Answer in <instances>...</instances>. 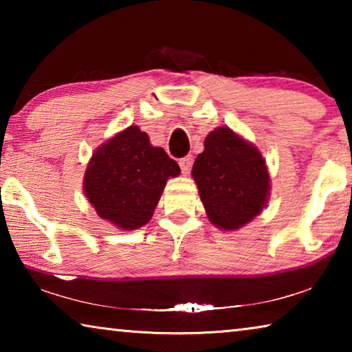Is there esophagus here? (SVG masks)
Instances as JSON below:
<instances>
[{
	"instance_id": "1",
	"label": "esophagus",
	"mask_w": 352,
	"mask_h": 352,
	"mask_svg": "<svg viewBox=\"0 0 352 352\" xmlns=\"http://www.w3.org/2000/svg\"><path fill=\"white\" fill-rule=\"evenodd\" d=\"M178 164H180L183 174H189L190 166H192V157H183V158H180V162H178Z\"/></svg>"
}]
</instances>
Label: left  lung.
<instances>
[{"mask_svg":"<svg viewBox=\"0 0 352 352\" xmlns=\"http://www.w3.org/2000/svg\"><path fill=\"white\" fill-rule=\"evenodd\" d=\"M192 177L208 219L220 230H239L269 200L270 177L261 152L228 127L206 136Z\"/></svg>","mask_w":352,"mask_h":352,"instance_id":"obj_1","label":"left lung"}]
</instances>
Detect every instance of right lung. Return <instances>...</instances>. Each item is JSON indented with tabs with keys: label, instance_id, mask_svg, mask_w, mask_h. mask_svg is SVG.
<instances>
[{
	"label": "right lung",
	"instance_id": "obj_1",
	"mask_svg": "<svg viewBox=\"0 0 352 352\" xmlns=\"http://www.w3.org/2000/svg\"><path fill=\"white\" fill-rule=\"evenodd\" d=\"M178 174L175 160L130 126L93 153L83 190L99 217L121 230H138L152 219L168 178Z\"/></svg>",
	"mask_w": 352,
	"mask_h": 352
}]
</instances>
